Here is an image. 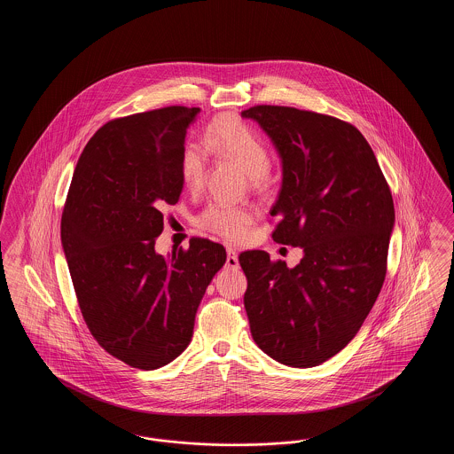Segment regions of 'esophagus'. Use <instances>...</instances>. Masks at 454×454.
<instances>
[{
    "label": "esophagus",
    "instance_id": "34e87169",
    "mask_svg": "<svg viewBox=\"0 0 454 454\" xmlns=\"http://www.w3.org/2000/svg\"><path fill=\"white\" fill-rule=\"evenodd\" d=\"M226 267L228 269H238L239 262H238V254L233 248H226Z\"/></svg>",
    "mask_w": 454,
    "mask_h": 454
}]
</instances>
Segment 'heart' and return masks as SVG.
<instances>
[{
    "mask_svg": "<svg viewBox=\"0 0 454 454\" xmlns=\"http://www.w3.org/2000/svg\"><path fill=\"white\" fill-rule=\"evenodd\" d=\"M206 146L211 152L233 160L247 173L254 185H259L270 168V154L259 134L248 124L224 117L216 121L206 132ZM207 156L202 146L189 143L180 156V173L184 185L191 191L200 187L206 175ZM199 226L228 241L247 237L254 213L248 207L226 202H211L199 216Z\"/></svg>",
    "mask_w": 454,
    "mask_h": 454,
    "instance_id": "1",
    "label": "heart"
}]
</instances>
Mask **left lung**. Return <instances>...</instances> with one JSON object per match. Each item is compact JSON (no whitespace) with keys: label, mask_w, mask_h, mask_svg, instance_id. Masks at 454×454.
<instances>
[{"label":"left lung","mask_w":454,"mask_h":454,"mask_svg":"<svg viewBox=\"0 0 454 454\" xmlns=\"http://www.w3.org/2000/svg\"><path fill=\"white\" fill-rule=\"evenodd\" d=\"M241 117L259 124L281 158L272 238L302 250L293 269L262 250L239 255L250 332L278 363L318 366L356 337L381 291L395 224L388 184L348 122L278 106Z\"/></svg>","instance_id":"obj_1"}]
</instances>
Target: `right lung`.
Wrapping results in <instances>:
<instances>
[{
  "mask_svg": "<svg viewBox=\"0 0 454 454\" xmlns=\"http://www.w3.org/2000/svg\"><path fill=\"white\" fill-rule=\"evenodd\" d=\"M200 108L165 107L110 121L73 173L61 243L82 315L95 340L126 364L172 363L194 333L204 293L226 262L223 245L192 238L156 254L161 209L176 204L180 156Z\"/></svg>",
  "mask_w": 454,
  "mask_h": 454,
  "instance_id": "right-lung-1",
  "label": "right lung"
}]
</instances>
